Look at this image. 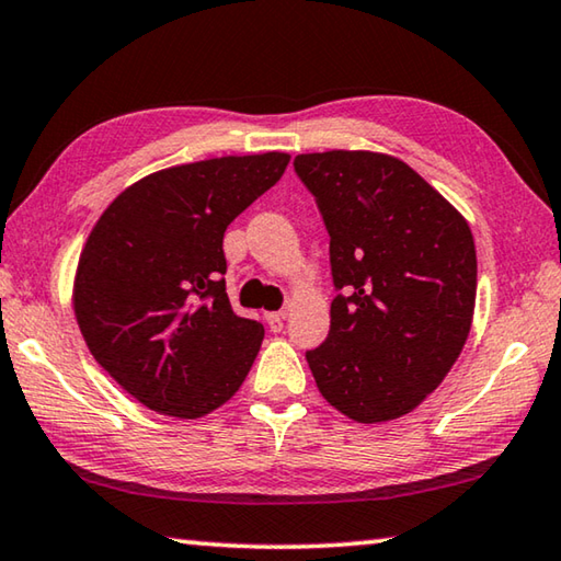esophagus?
Instances as JSON below:
<instances>
[{"instance_id": "1", "label": "esophagus", "mask_w": 561, "mask_h": 561, "mask_svg": "<svg viewBox=\"0 0 561 561\" xmlns=\"http://www.w3.org/2000/svg\"><path fill=\"white\" fill-rule=\"evenodd\" d=\"M267 327H270V331H274V334H279V331L284 329L282 311H277V314H267Z\"/></svg>"}]
</instances>
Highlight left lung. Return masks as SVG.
Wrapping results in <instances>:
<instances>
[{
    "label": "left lung",
    "mask_w": 561,
    "mask_h": 561,
    "mask_svg": "<svg viewBox=\"0 0 561 561\" xmlns=\"http://www.w3.org/2000/svg\"><path fill=\"white\" fill-rule=\"evenodd\" d=\"M329 232L336 297L307 351L321 396L358 423L405 415L470 334L478 257L465 217L403 160L366 150L294 158Z\"/></svg>",
    "instance_id": "8db88e82"
}]
</instances>
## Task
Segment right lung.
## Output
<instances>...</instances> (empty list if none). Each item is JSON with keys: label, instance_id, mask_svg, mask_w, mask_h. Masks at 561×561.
Instances as JSON below:
<instances>
[{"label": "right lung", "instance_id": "obj_1", "mask_svg": "<svg viewBox=\"0 0 561 561\" xmlns=\"http://www.w3.org/2000/svg\"><path fill=\"white\" fill-rule=\"evenodd\" d=\"M287 163V153H262L160 170L123 190L91 230L76 270V321L136 401L201 417L250 374L264 327L232 311L222 237Z\"/></svg>", "mask_w": 561, "mask_h": 561}]
</instances>
